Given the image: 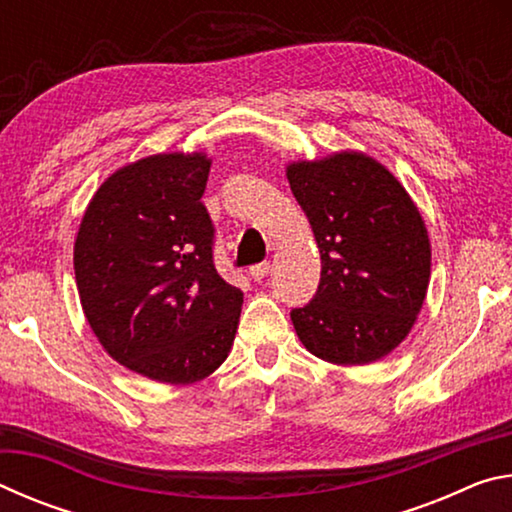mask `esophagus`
<instances>
[{"label":"esophagus","mask_w":512,"mask_h":512,"mask_svg":"<svg viewBox=\"0 0 512 512\" xmlns=\"http://www.w3.org/2000/svg\"><path fill=\"white\" fill-rule=\"evenodd\" d=\"M268 271H271V264L268 262H259V264H255V266H250V277H253V280H264V277L268 275Z\"/></svg>","instance_id":"1"}]
</instances>
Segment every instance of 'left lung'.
I'll use <instances>...</instances> for the list:
<instances>
[{"label": "left lung", "instance_id": "left-lung-1", "mask_svg": "<svg viewBox=\"0 0 512 512\" xmlns=\"http://www.w3.org/2000/svg\"><path fill=\"white\" fill-rule=\"evenodd\" d=\"M287 178L323 266L316 296L291 311L298 339L336 366L386 357L411 332L429 287L418 207L384 164L359 151L293 162Z\"/></svg>", "mask_w": 512, "mask_h": 512}]
</instances>
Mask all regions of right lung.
<instances>
[{"label": "right lung", "instance_id": "obj_1", "mask_svg": "<svg viewBox=\"0 0 512 512\" xmlns=\"http://www.w3.org/2000/svg\"><path fill=\"white\" fill-rule=\"evenodd\" d=\"M205 153L126 164L83 214L74 273L94 336L121 366L192 384L228 357L244 293L214 268V225L201 203Z\"/></svg>", "mask_w": 512, "mask_h": 512}]
</instances>
